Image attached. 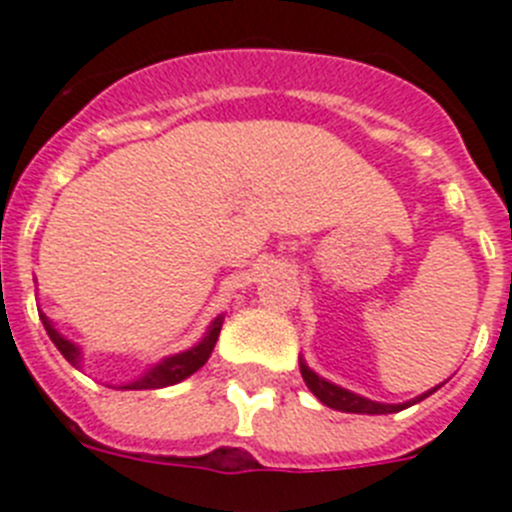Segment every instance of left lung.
Masks as SVG:
<instances>
[{
  "label": "left lung",
  "mask_w": 512,
  "mask_h": 512,
  "mask_svg": "<svg viewBox=\"0 0 512 512\" xmlns=\"http://www.w3.org/2000/svg\"><path fill=\"white\" fill-rule=\"evenodd\" d=\"M302 377H304V382H307V388L312 390V393H315L317 398L325 403V406H330V409H336V411H346V414H395V411L406 409V406H414V403L424 401L429 393H435L437 390V388L429 390V393L419 395V398H414V401L398 403V406H393V403L369 401V398H362V395L338 388V385H333V382L322 380L320 375H315V372H312V369H309L304 362H302Z\"/></svg>",
  "instance_id": "left-lung-1"
}]
</instances>
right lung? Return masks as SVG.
<instances>
[{
  "mask_svg": "<svg viewBox=\"0 0 512 512\" xmlns=\"http://www.w3.org/2000/svg\"><path fill=\"white\" fill-rule=\"evenodd\" d=\"M41 320H44V328L46 333H49V338L54 341V346H57L59 351H62V356L67 359V362L77 364L80 362V351H77L75 343H70L67 338H62L57 333V330L51 328L49 317L41 315ZM221 325H223V317H218L213 325H210L208 336L203 338V341L197 343L195 349L184 351V354H176V356H169V359H163L161 364H156V367L150 369V372H145L140 380H135L132 385H124V390H156V388H169V385H176V382H182L184 377H190L192 372H197V369L203 367L205 362H208V356L213 354V346H216L218 341V333H221Z\"/></svg>",
  "mask_w": 512,
  "mask_h": 512,
  "instance_id": "obj_1",
  "label": "right lung"
}]
</instances>
